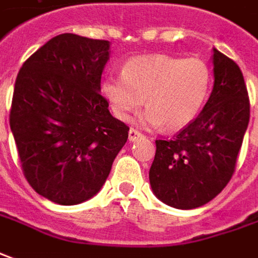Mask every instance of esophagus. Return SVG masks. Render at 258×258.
Instances as JSON below:
<instances>
[{"mask_svg": "<svg viewBox=\"0 0 258 258\" xmlns=\"http://www.w3.org/2000/svg\"><path fill=\"white\" fill-rule=\"evenodd\" d=\"M143 137V134L140 133V131H137V130L131 128L128 131V140L131 141V143H134V141H137L138 138H141Z\"/></svg>", "mask_w": 258, "mask_h": 258, "instance_id": "34e87169", "label": "esophagus"}]
</instances>
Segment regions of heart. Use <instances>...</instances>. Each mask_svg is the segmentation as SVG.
Wrapping results in <instances>:
<instances>
[{"instance_id": "b5f03b06", "label": "heart", "mask_w": 258, "mask_h": 258, "mask_svg": "<svg viewBox=\"0 0 258 258\" xmlns=\"http://www.w3.org/2000/svg\"><path fill=\"white\" fill-rule=\"evenodd\" d=\"M212 70L199 57L138 56L125 63L122 78L108 76L101 92L117 118L127 121L145 100L144 124L169 131L195 120L209 97Z\"/></svg>"}]
</instances>
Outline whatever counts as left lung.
<instances>
[{"label":"left lung","instance_id":"left-lung-1","mask_svg":"<svg viewBox=\"0 0 258 258\" xmlns=\"http://www.w3.org/2000/svg\"><path fill=\"white\" fill-rule=\"evenodd\" d=\"M213 90L201 114L172 140H157L150 183L161 202L195 209L216 198L234 172L250 120L240 68L213 48Z\"/></svg>","mask_w":258,"mask_h":258}]
</instances>
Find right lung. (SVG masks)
Instances as JSON below:
<instances>
[{"label":"right lung","instance_id":"add662e5","mask_svg":"<svg viewBox=\"0 0 258 258\" xmlns=\"http://www.w3.org/2000/svg\"><path fill=\"white\" fill-rule=\"evenodd\" d=\"M110 42L62 33L19 70L10 125L24 175L39 195L79 205L99 194L128 127L108 111L101 73Z\"/></svg>","mask_w":258,"mask_h":258}]
</instances>
